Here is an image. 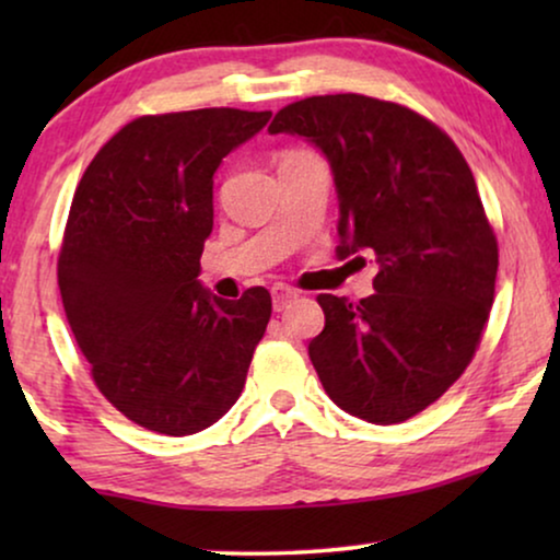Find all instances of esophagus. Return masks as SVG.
<instances>
[{"label":"esophagus","mask_w":560,"mask_h":560,"mask_svg":"<svg viewBox=\"0 0 560 560\" xmlns=\"http://www.w3.org/2000/svg\"><path fill=\"white\" fill-rule=\"evenodd\" d=\"M298 298V290L288 288V285H275L272 288V305L275 311H285L290 303H293Z\"/></svg>","instance_id":"obj_1"}]
</instances>
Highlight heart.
Here are the masks:
<instances>
[{
	"label": "heart",
	"instance_id": "b5f03b06",
	"mask_svg": "<svg viewBox=\"0 0 560 560\" xmlns=\"http://www.w3.org/2000/svg\"><path fill=\"white\" fill-rule=\"evenodd\" d=\"M288 155H303V152H301V150H293V152H288ZM288 155H285V158H288Z\"/></svg>",
	"mask_w": 560,
	"mask_h": 560
}]
</instances>
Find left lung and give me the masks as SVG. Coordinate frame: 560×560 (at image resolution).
<instances>
[{
	"mask_svg": "<svg viewBox=\"0 0 560 560\" xmlns=\"http://www.w3.org/2000/svg\"><path fill=\"white\" fill-rule=\"evenodd\" d=\"M270 135L324 152L339 196V257L374 252V295H318L308 343L326 395L366 423H402L469 366L494 303L497 236L454 140L408 106L362 94L311 96Z\"/></svg>",
	"mask_w": 560,
	"mask_h": 560,
	"instance_id": "1",
	"label": "left lung"
}]
</instances>
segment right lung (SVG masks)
I'll return each mask as SVG.
<instances>
[{
  "instance_id": "right-lung-1",
  "label": "right lung",
  "mask_w": 560,
  "mask_h": 560,
  "mask_svg": "<svg viewBox=\"0 0 560 560\" xmlns=\"http://www.w3.org/2000/svg\"><path fill=\"white\" fill-rule=\"evenodd\" d=\"M270 117L229 106L140 117L75 188L58 257L68 326L102 395L148 431L198 433L242 395L270 293L224 301L198 275L213 173Z\"/></svg>"
}]
</instances>
